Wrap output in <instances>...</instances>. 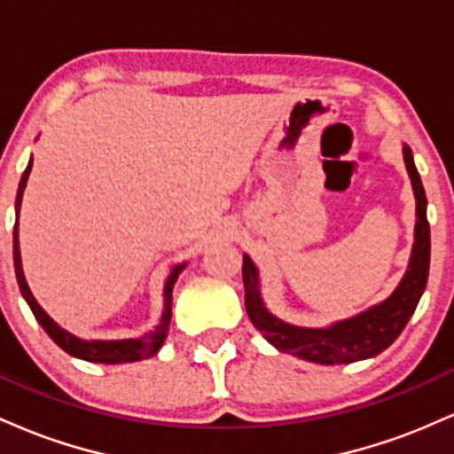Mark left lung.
<instances>
[{
	"label": "left lung",
	"mask_w": 454,
	"mask_h": 454,
	"mask_svg": "<svg viewBox=\"0 0 454 454\" xmlns=\"http://www.w3.org/2000/svg\"><path fill=\"white\" fill-rule=\"evenodd\" d=\"M403 160L416 196L414 247H411L408 273L403 275L397 290L384 303L328 328H301L286 325L267 311L262 299H260L256 267L249 256H243L245 309H247L254 326L264 335V340L273 343L278 350L320 364L356 363L387 350L408 325L420 296L425 293L427 278H429L431 234L429 222H427L425 187L408 145L403 147Z\"/></svg>",
	"instance_id": "obj_1"
}]
</instances>
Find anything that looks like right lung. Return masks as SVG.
<instances>
[{"label": "right lung", "mask_w": 454, "mask_h": 454, "mask_svg": "<svg viewBox=\"0 0 454 454\" xmlns=\"http://www.w3.org/2000/svg\"><path fill=\"white\" fill-rule=\"evenodd\" d=\"M31 161L25 168L23 176H20V184H19V194H17V223H14V270H17V281H19V288L20 294L25 296L27 305L34 311L35 320L40 322V326L49 333V337L53 340L61 350H66L72 356L82 358V361H90V363H104V364H117V363H137L143 361V358L153 356L155 352L160 350L161 343L166 340V333H168V325H170V316H173V286L179 273L184 270L185 264L181 267H175L173 273H170L168 281L164 286V311H161V320L160 325L149 333V335L138 337V340H123V341H85V340H78V337L70 335V333L64 331L51 320L49 316L44 314V309L35 303L34 294L29 293V286L25 281L23 275V267H20V249H19V209H20V198H23V190L25 184H27V176L31 170Z\"/></svg>", "instance_id": "obj_1"}]
</instances>
